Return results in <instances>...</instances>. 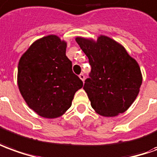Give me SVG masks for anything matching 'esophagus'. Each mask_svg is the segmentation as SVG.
Instances as JSON below:
<instances>
[{
    "instance_id": "1",
    "label": "esophagus",
    "mask_w": 157,
    "mask_h": 157,
    "mask_svg": "<svg viewBox=\"0 0 157 157\" xmlns=\"http://www.w3.org/2000/svg\"><path fill=\"white\" fill-rule=\"evenodd\" d=\"M79 78H80V79H81V80H82V81H83V82L85 81V75L83 74V73H81V74H79Z\"/></svg>"
}]
</instances>
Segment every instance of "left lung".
Returning a JSON list of instances; mask_svg holds the SVG:
<instances>
[{
  "label": "left lung",
  "instance_id": "8db88e82",
  "mask_svg": "<svg viewBox=\"0 0 157 157\" xmlns=\"http://www.w3.org/2000/svg\"><path fill=\"white\" fill-rule=\"evenodd\" d=\"M91 70L85 81L91 107L106 117L124 113L139 92L142 74L137 61L121 44L105 36L97 42L77 37Z\"/></svg>",
  "mask_w": 157,
  "mask_h": 157
}]
</instances>
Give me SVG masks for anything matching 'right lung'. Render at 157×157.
<instances>
[{
  "mask_svg": "<svg viewBox=\"0 0 157 157\" xmlns=\"http://www.w3.org/2000/svg\"><path fill=\"white\" fill-rule=\"evenodd\" d=\"M67 44L55 35L36 41L21 56L18 66L19 91L40 116L56 118L72 105L83 82L66 56Z\"/></svg>",
  "mask_w": 157,
  "mask_h": 157,
  "instance_id": "obj_1",
  "label": "right lung"
}]
</instances>
